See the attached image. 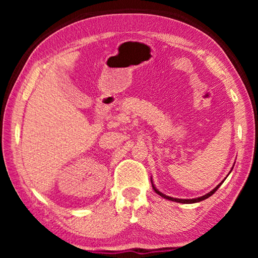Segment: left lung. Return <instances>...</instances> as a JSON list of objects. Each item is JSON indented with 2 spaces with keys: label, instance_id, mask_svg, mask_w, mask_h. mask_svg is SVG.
<instances>
[{
  "label": "left lung",
  "instance_id": "8db88e82",
  "mask_svg": "<svg viewBox=\"0 0 258 258\" xmlns=\"http://www.w3.org/2000/svg\"><path fill=\"white\" fill-rule=\"evenodd\" d=\"M234 166V165H233ZM233 168V167H232ZM232 168H231V171H232ZM225 180V178H224ZM224 180L222 181L220 184H218L216 187H214V189L211 191V192H208V194H206L205 196H203V197H198V198H194V199H180V198H173V197H169V196H166V195H164V194H161V192L158 190V189H156V186H155V184H154V182H152V180H151V183H152V187H154V190L156 191V194H158L160 197H163V198H165V199H168V200H172V202H176V203H180V204H195V203H199V202H203V200H205V199H207V198H209L211 197L212 195H214L216 192V190L218 189V187L221 186V184L222 183L224 182Z\"/></svg>",
  "mask_w": 258,
  "mask_h": 258
}]
</instances>
